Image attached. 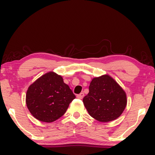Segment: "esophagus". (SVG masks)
Masks as SVG:
<instances>
[{
    "mask_svg": "<svg viewBox=\"0 0 155 155\" xmlns=\"http://www.w3.org/2000/svg\"><path fill=\"white\" fill-rule=\"evenodd\" d=\"M84 92H81V93L79 94V95H77V97L79 99H82L84 97Z\"/></svg>",
    "mask_w": 155,
    "mask_h": 155,
    "instance_id": "1",
    "label": "esophagus"
}]
</instances>
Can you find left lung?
Returning a JSON list of instances; mask_svg holds the SVG:
<instances>
[{"label":"left lung","instance_id":"obj_1","mask_svg":"<svg viewBox=\"0 0 155 155\" xmlns=\"http://www.w3.org/2000/svg\"><path fill=\"white\" fill-rule=\"evenodd\" d=\"M83 103L92 117L99 122H108L122 114L127 105V97L113 78L103 75L92 79Z\"/></svg>","mask_w":155,"mask_h":155}]
</instances>
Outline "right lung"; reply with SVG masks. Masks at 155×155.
Wrapping results in <instances>:
<instances>
[{
    "instance_id": "right-lung-1",
    "label": "right lung",
    "mask_w": 155,
    "mask_h": 155,
    "mask_svg": "<svg viewBox=\"0 0 155 155\" xmlns=\"http://www.w3.org/2000/svg\"><path fill=\"white\" fill-rule=\"evenodd\" d=\"M76 98L61 76L51 71L38 78L28 89L26 104L35 119L52 122L65 113L69 104Z\"/></svg>"
}]
</instances>
